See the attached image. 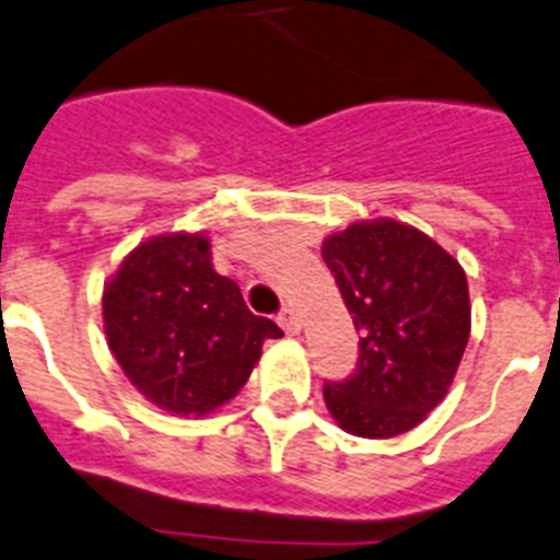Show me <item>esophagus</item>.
I'll use <instances>...</instances> for the list:
<instances>
[{
    "label": "esophagus",
    "instance_id": "esophagus-1",
    "mask_svg": "<svg viewBox=\"0 0 560 560\" xmlns=\"http://www.w3.org/2000/svg\"><path fill=\"white\" fill-rule=\"evenodd\" d=\"M277 323H280V328H283L285 334H291V337L300 334V317L294 308H283V312L277 314Z\"/></svg>",
    "mask_w": 560,
    "mask_h": 560
}]
</instances>
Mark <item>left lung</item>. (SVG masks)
Wrapping results in <instances>:
<instances>
[{
    "mask_svg": "<svg viewBox=\"0 0 560 560\" xmlns=\"http://www.w3.org/2000/svg\"><path fill=\"white\" fill-rule=\"evenodd\" d=\"M323 260L360 331L353 374L323 385L328 410L353 436L408 433L442 402L467 348L465 271L428 234L388 218L331 234Z\"/></svg>",
    "mask_w": 560,
    "mask_h": 560,
    "instance_id": "left-lung-1",
    "label": "left lung"
}]
</instances>
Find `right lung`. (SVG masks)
Returning <instances> with one entry per match:
<instances>
[{"label": "right lung", "instance_id": "add662e5", "mask_svg": "<svg viewBox=\"0 0 560 560\" xmlns=\"http://www.w3.org/2000/svg\"><path fill=\"white\" fill-rule=\"evenodd\" d=\"M207 234H158L104 285L109 351L152 405L203 417L246 385L266 339L283 331L246 308L212 269Z\"/></svg>", "mask_w": 560, "mask_h": 560}]
</instances>
